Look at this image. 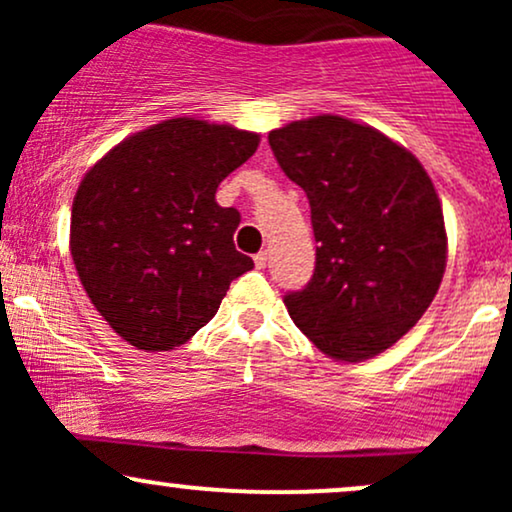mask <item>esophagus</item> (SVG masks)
Listing matches in <instances>:
<instances>
[{"mask_svg":"<svg viewBox=\"0 0 512 512\" xmlns=\"http://www.w3.org/2000/svg\"><path fill=\"white\" fill-rule=\"evenodd\" d=\"M267 260H269L267 252H257V255H255V267L257 269H264V267H267Z\"/></svg>","mask_w":512,"mask_h":512,"instance_id":"obj_1","label":"esophagus"}]
</instances>
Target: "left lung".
Listing matches in <instances>:
<instances>
[{
  "mask_svg": "<svg viewBox=\"0 0 512 512\" xmlns=\"http://www.w3.org/2000/svg\"><path fill=\"white\" fill-rule=\"evenodd\" d=\"M269 146L308 195L317 243L313 279L284 296L293 322L337 361L390 349L436 298L448 260L424 166L383 132L339 115L272 129Z\"/></svg>",
  "mask_w": 512,
  "mask_h": 512,
  "instance_id": "1",
  "label": "left lung"
}]
</instances>
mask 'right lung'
<instances>
[{
  "label": "right lung",
  "instance_id": "right-lung-1",
  "mask_svg": "<svg viewBox=\"0 0 512 512\" xmlns=\"http://www.w3.org/2000/svg\"><path fill=\"white\" fill-rule=\"evenodd\" d=\"M260 134L175 117L132 134L96 163L72 204L69 250L98 313L142 351L185 344L250 272L240 214L216 204Z\"/></svg>",
  "mask_w": 512,
  "mask_h": 512
}]
</instances>
